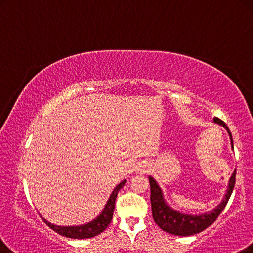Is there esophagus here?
<instances>
[{"mask_svg":"<svg viewBox=\"0 0 253 253\" xmlns=\"http://www.w3.org/2000/svg\"><path fill=\"white\" fill-rule=\"evenodd\" d=\"M137 171H138V172H141V173H143V172H146V169H145V167H144V166H141V164H139V167H138Z\"/></svg>","mask_w":253,"mask_h":253,"instance_id":"obj_1","label":"esophagus"}]
</instances>
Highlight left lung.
Segmentation results:
<instances>
[{
  "instance_id": "left-lung-1",
  "label": "left lung",
  "mask_w": 253,
  "mask_h": 253,
  "mask_svg": "<svg viewBox=\"0 0 253 253\" xmlns=\"http://www.w3.org/2000/svg\"><path fill=\"white\" fill-rule=\"evenodd\" d=\"M214 122L218 125L223 126L227 130L228 135H230L231 139V146L234 150L233 145V138H232V134L226 124L218 118H214ZM235 174L236 170L233 172L232 177L228 181L227 190L225 194V197L222 200L217 207H215L213 211H208L205 214L200 215H188L180 213V211L173 210V208L168 205L166 200L163 197V192L161 188L159 187L158 182L152 177H148L150 179V186H151V205H152V215H153L154 222L162 228L163 231L168 232L170 234L179 235V236H188L197 234L211 226L216 218L218 217L222 211L225 208L226 204L230 199L232 191L234 189L235 184Z\"/></svg>"
}]
</instances>
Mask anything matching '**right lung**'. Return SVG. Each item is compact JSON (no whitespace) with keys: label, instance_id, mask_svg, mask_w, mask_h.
Wrapping results in <instances>:
<instances>
[{"label":"right lung","instance_id":"add662e5","mask_svg":"<svg viewBox=\"0 0 253 253\" xmlns=\"http://www.w3.org/2000/svg\"><path fill=\"white\" fill-rule=\"evenodd\" d=\"M125 183H126V180H123V181L115 188L114 191L111 192L109 199H108L105 208H103V211H101V214H100L95 219L91 220L90 223L83 224V225H79V226H58L49 223L48 220L42 217V216H40V217H42L43 222H45L47 225L51 228V230H54L56 233L61 234L63 236H66V238H71V239L93 238V236L98 235L101 233V232L105 231L107 226L110 224L112 219V215H114L115 202H116V198H117V194Z\"/></svg>","mask_w":253,"mask_h":253}]
</instances>
